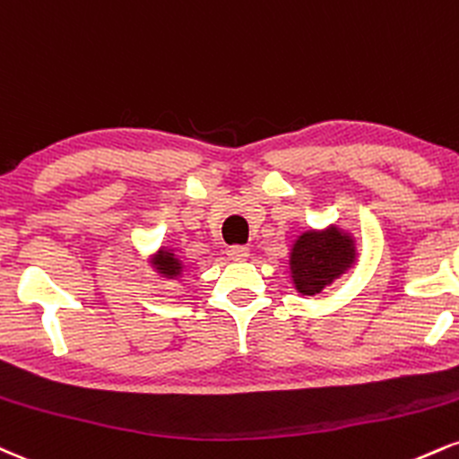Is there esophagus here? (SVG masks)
I'll list each match as a JSON object with an SVG mask.
<instances>
[{"label": "esophagus", "mask_w": 459, "mask_h": 459, "mask_svg": "<svg viewBox=\"0 0 459 459\" xmlns=\"http://www.w3.org/2000/svg\"><path fill=\"white\" fill-rule=\"evenodd\" d=\"M226 254H229L230 261H246V258L250 256V250H247V247H244V246H233V247H229V250H226Z\"/></svg>", "instance_id": "34e87169"}]
</instances>
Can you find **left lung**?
<instances>
[{
	"label": "left lung",
	"mask_w": 459,
	"mask_h": 459,
	"mask_svg": "<svg viewBox=\"0 0 459 459\" xmlns=\"http://www.w3.org/2000/svg\"><path fill=\"white\" fill-rule=\"evenodd\" d=\"M357 261L355 239L329 226L325 230H306L290 247V278L297 292L316 295L342 278Z\"/></svg>",
	"instance_id": "left-lung-1"
}]
</instances>
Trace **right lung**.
<instances>
[{"label": "right lung", "instance_id": "add662e5", "mask_svg": "<svg viewBox=\"0 0 459 459\" xmlns=\"http://www.w3.org/2000/svg\"><path fill=\"white\" fill-rule=\"evenodd\" d=\"M152 267L156 269V272L162 275V278H181L184 275V263H181V258L177 256L173 250H169V247H160L156 256L152 258Z\"/></svg>", "mask_w": 459, "mask_h": 459}]
</instances>
